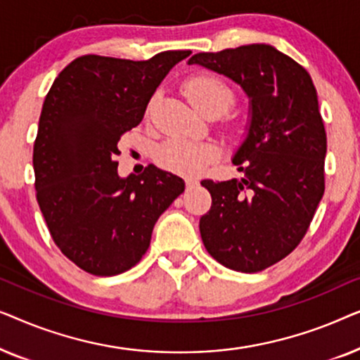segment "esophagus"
I'll list each match as a JSON object with an SVG mask.
<instances>
[{
    "label": "esophagus",
    "instance_id": "esophagus-1",
    "mask_svg": "<svg viewBox=\"0 0 360 360\" xmlns=\"http://www.w3.org/2000/svg\"><path fill=\"white\" fill-rule=\"evenodd\" d=\"M185 184H186V188H193L195 185H198V180H196V179H186Z\"/></svg>",
    "mask_w": 360,
    "mask_h": 360
}]
</instances>
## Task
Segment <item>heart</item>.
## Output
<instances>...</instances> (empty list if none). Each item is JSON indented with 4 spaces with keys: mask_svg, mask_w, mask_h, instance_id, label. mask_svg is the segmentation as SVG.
<instances>
[{
    "mask_svg": "<svg viewBox=\"0 0 360 360\" xmlns=\"http://www.w3.org/2000/svg\"><path fill=\"white\" fill-rule=\"evenodd\" d=\"M184 91L188 98L190 105L201 115L210 111L223 112L234 103V91L223 78L213 73L191 77L185 82ZM157 95L150 98L147 105V112L154 110ZM213 147L196 144L191 141L172 139L162 144L157 150L155 159L160 167L174 174H196L206 165V162L213 159Z\"/></svg>",
    "mask_w": 360,
    "mask_h": 360,
    "instance_id": "obj_1",
    "label": "heart"
}]
</instances>
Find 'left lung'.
<instances>
[{"instance_id": "8db88e82", "label": "left lung", "mask_w": 360, "mask_h": 360, "mask_svg": "<svg viewBox=\"0 0 360 360\" xmlns=\"http://www.w3.org/2000/svg\"><path fill=\"white\" fill-rule=\"evenodd\" d=\"M233 78L250 98L249 132L234 155L244 179L203 180L211 210L200 219L221 265L254 274L302 243L324 193L326 131L311 77L265 44L200 52L188 60Z\"/></svg>"}]
</instances>
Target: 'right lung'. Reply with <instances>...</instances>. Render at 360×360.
<instances>
[{"label": "right lung", "mask_w": 360, "mask_h": 360, "mask_svg": "<svg viewBox=\"0 0 360 360\" xmlns=\"http://www.w3.org/2000/svg\"><path fill=\"white\" fill-rule=\"evenodd\" d=\"M190 53L165 51L139 62L78 57L44 100L32 154L37 203L57 248L88 274L134 267L159 216L185 191L180 176L155 165L121 179L115 155L170 68Z\"/></svg>", "instance_id": "obj_1"}]
</instances>
